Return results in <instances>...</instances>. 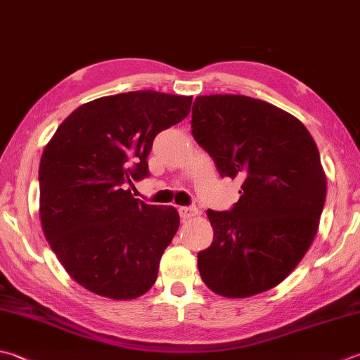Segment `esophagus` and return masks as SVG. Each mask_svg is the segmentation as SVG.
Returning a JSON list of instances; mask_svg holds the SVG:
<instances>
[{
    "instance_id": "obj_1",
    "label": "esophagus",
    "mask_w": 360,
    "mask_h": 360,
    "mask_svg": "<svg viewBox=\"0 0 360 360\" xmlns=\"http://www.w3.org/2000/svg\"><path fill=\"white\" fill-rule=\"evenodd\" d=\"M179 213L181 216V219L186 221V219H193L194 216H198L199 214V210L195 208V207H180L179 208Z\"/></svg>"
}]
</instances>
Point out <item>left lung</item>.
I'll return each mask as SVG.
<instances>
[{
  "instance_id": "8db88e82",
  "label": "left lung",
  "mask_w": 360,
  "mask_h": 360,
  "mask_svg": "<svg viewBox=\"0 0 360 360\" xmlns=\"http://www.w3.org/2000/svg\"><path fill=\"white\" fill-rule=\"evenodd\" d=\"M191 128L221 177L243 180L232 210L207 212L213 243L198 254L202 281L226 297L279 285L306 255L326 200L314 138L281 108L229 94L195 97Z\"/></svg>"
}]
</instances>
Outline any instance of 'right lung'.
<instances>
[{
  "label": "right lung",
  "mask_w": 360,
  "mask_h": 360,
  "mask_svg": "<svg viewBox=\"0 0 360 360\" xmlns=\"http://www.w3.org/2000/svg\"><path fill=\"white\" fill-rule=\"evenodd\" d=\"M193 97L134 91L77 108L45 146L39 166L40 222L58 260L81 287L134 300L157 281L177 233L174 207L134 199L148 177L153 139L179 124Z\"/></svg>",
  "instance_id": "right-lung-1"
}]
</instances>
